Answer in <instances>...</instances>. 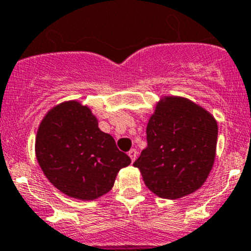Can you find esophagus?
Here are the masks:
<instances>
[{
    "instance_id": "1",
    "label": "esophagus",
    "mask_w": 251,
    "mask_h": 251,
    "mask_svg": "<svg viewBox=\"0 0 251 251\" xmlns=\"http://www.w3.org/2000/svg\"><path fill=\"white\" fill-rule=\"evenodd\" d=\"M137 154H138V151H136L135 148L131 149V151H128V156H130V158H131V161H135L136 160V158H137Z\"/></svg>"
}]
</instances>
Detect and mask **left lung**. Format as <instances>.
Masks as SVG:
<instances>
[{"label": "left lung", "instance_id": "left-lung-1", "mask_svg": "<svg viewBox=\"0 0 251 251\" xmlns=\"http://www.w3.org/2000/svg\"><path fill=\"white\" fill-rule=\"evenodd\" d=\"M147 143L133 163L146 186L160 198H182L201 188L211 171L217 123L187 98L165 97L149 119Z\"/></svg>", "mask_w": 251, "mask_h": 251}]
</instances>
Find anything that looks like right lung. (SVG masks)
<instances>
[{"instance_id": "right-lung-1", "label": "right lung", "mask_w": 251, "mask_h": 251, "mask_svg": "<svg viewBox=\"0 0 251 251\" xmlns=\"http://www.w3.org/2000/svg\"><path fill=\"white\" fill-rule=\"evenodd\" d=\"M36 158L48 181L62 193L95 201L110 191L131 159L98 127V120L76 100L60 103L42 119L35 141Z\"/></svg>"}]
</instances>
